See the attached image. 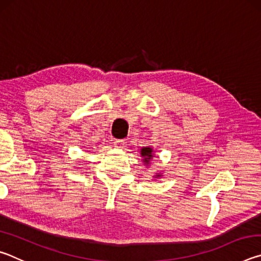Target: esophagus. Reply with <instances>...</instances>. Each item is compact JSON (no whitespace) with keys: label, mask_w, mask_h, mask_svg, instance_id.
Listing matches in <instances>:
<instances>
[{"label":"esophagus","mask_w":261,"mask_h":261,"mask_svg":"<svg viewBox=\"0 0 261 261\" xmlns=\"http://www.w3.org/2000/svg\"><path fill=\"white\" fill-rule=\"evenodd\" d=\"M126 145V140L125 139H117L114 141V146L115 147H118V148H122L124 147Z\"/></svg>","instance_id":"34e87169"}]
</instances>
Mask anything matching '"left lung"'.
Here are the masks:
<instances>
[{"instance_id": "1", "label": "left lung", "mask_w": 261, "mask_h": 261, "mask_svg": "<svg viewBox=\"0 0 261 261\" xmlns=\"http://www.w3.org/2000/svg\"><path fill=\"white\" fill-rule=\"evenodd\" d=\"M140 155L143 158V162L145 163V166L148 167L149 163H151L152 159L154 158V151L151 146L147 147H143L140 149ZM162 176V173H156L153 176V178H160Z\"/></svg>"}]
</instances>
